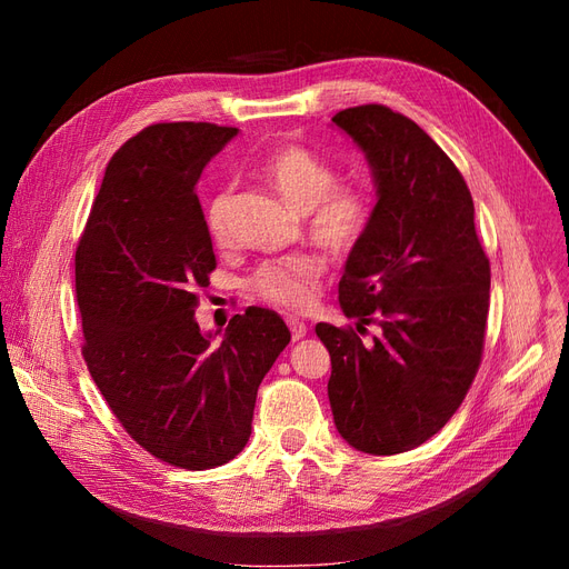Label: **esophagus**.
I'll return each mask as SVG.
<instances>
[{
  "mask_svg": "<svg viewBox=\"0 0 569 569\" xmlns=\"http://www.w3.org/2000/svg\"><path fill=\"white\" fill-rule=\"evenodd\" d=\"M287 325H289V330H291V339H295V341H299V339H303L308 335V325L301 322V320L289 318Z\"/></svg>",
  "mask_w": 569,
  "mask_h": 569,
  "instance_id": "1",
  "label": "esophagus"
}]
</instances>
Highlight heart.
I'll use <instances>...</instances> for the list:
<instances>
[{
  "label": "heart",
  "instance_id": "heart-1",
  "mask_svg": "<svg viewBox=\"0 0 569 569\" xmlns=\"http://www.w3.org/2000/svg\"><path fill=\"white\" fill-rule=\"evenodd\" d=\"M266 178L278 192L306 216V232L316 244L330 251H347L366 234L372 216V197L358 180H337L330 161L301 144H284L263 161ZM232 189L222 187L209 203L206 222L218 244L230 234ZM325 261L318 253H291L272 258L253 270L249 287L263 301L303 311L313 301Z\"/></svg>",
  "mask_w": 569,
  "mask_h": 569
}]
</instances>
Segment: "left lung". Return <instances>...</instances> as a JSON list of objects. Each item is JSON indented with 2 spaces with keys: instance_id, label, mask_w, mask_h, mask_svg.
Segmentation results:
<instances>
[{
  "instance_id": "8db88e82",
  "label": "left lung",
  "mask_w": 569,
  "mask_h": 569,
  "mask_svg": "<svg viewBox=\"0 0 569 569\" xmlns=\"http://www.w3.org/2000/svg\"><path fill=\"white\" fill-rule=\"evenodd\" d=\"M332 123L363 149L377 203L351 249L339 303L351 327L316 325L330 351L335 425L356 451L416 449L451 420L481 363L491 270L460 170L418 123L382 104Z\"/></svg>"
}]
</instances>
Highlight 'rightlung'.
Segmentation results:
<instances>
[{"label": "right lung", "instance_id": "1", "mask_svg": "<svg viewBox=\"0 0 569 569\" xmlns=\"http://www.w3.org/2000/svg\"><path fill=\"white\" fill-rule=\"evenodd\" d=\"M237 128L157 123L120 147L76 251L82 356L126 432L184 470L244 449L258 385L291 335L268 308L234 316L220 341L199 330L197 289L216 253L197 182Z\"/></svg>", "mask_w": 569, "mask_h": 569}]
</instances>
